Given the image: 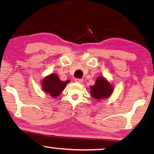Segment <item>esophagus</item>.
Returning <instances> with one entry per match:
<instances>
[{
	"label": "esophagus",
	"mask_w": 154,
	"mask_h": 154,
	"mask_svg": "<svg viewBox=\"0 0 154 154\" xmlns=\"http://www.w3.org/2000/svg\"><path fill=\"white\" fill-rule=\"evenodd\" d=\"M74 81L75 82H79V83H82L83 82V80L82 79H75L74 80Z\"/></svg>",
	"instance_id": "1"
}]
</instances>
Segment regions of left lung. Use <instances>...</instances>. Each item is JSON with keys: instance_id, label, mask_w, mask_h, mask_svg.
<instances>
[{"instance_id": "8db88e82", "label": "left lung", "mask_w": 154, "mask_h": 154, "mask_svg": "<svg viewBox=\"0 0 154 154\" xmlns=\"http://www.w3.org/2000/svg\"><path fill=\"white\" fill-rule=\"evenodd\" d=\"M91 95L96 100L109 98L114 91V88L108 80L103 76H99L95 85L90 87Z\"/></svg>"}]
</instances>
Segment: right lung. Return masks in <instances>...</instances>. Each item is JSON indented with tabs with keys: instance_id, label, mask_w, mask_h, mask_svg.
Returning <instances> with one entry per match:
<instances>
[{
	"instance_id": "right-lung-1",
	"label": "right lung",
	"mask_w": 154,
	"mask_h": 154,
	"mask_svg": "<svg viewBox=\"0 0 154 154\" xmlns=\"http://www.w3.org/2000/svg\"><path fill=\"white\" fill-rule=\"evenodd\" d=\"M69 82V80L62 81L59 79L57 75L55 73H52L42 80L41 86L45 93L49 94L52 97L55 98L60 95Z\"/></svg>"
}]
</instances>
